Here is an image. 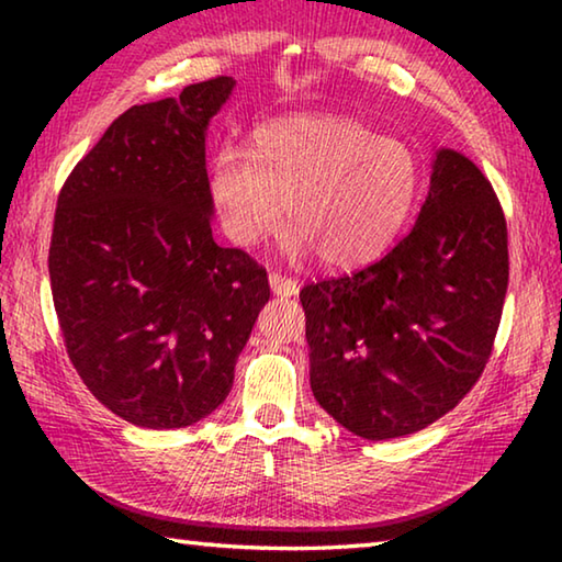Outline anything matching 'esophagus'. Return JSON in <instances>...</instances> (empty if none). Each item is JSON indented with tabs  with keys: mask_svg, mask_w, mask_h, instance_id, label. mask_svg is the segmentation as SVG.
<instances>
[{
	"mask_svg": "<svg viewBox=\"0 0 562 562\" xmlns=\"http://www.w3.org/2000/svg\"><path fill=\"white\" fill-rule=\"evenodd\" d=\"M270 290L278 294V297H294V294L300 292V284H297V280L284 278V274L270 272Z\"/></svg>",
	"mask_w": 562,
	"mask_h": 562,
	"instance_id": "obj_1",
	"label": "esophagus"
}]
</instances>
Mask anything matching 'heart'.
I'll list each match as a JSON object with an SVG mask.
<instances>
[{"label": "heart", "instance_id": "heart-1", "mask_svg": "<svg viewBox=\"0 0 562 562\" xmlns=\"http://www.w3.org/2000/svg\"><path fill=\"white\" fill-rule=\"evenodd\" d=\"M422 183L412 148L339 116L265 123L252 154L225 146L207 170V193L235 245H260L288 205L284 252H319L335 270L382 258L412 217Z\"/></svg>", "mask_w": 562, "mask_h": 562}]
</instances>
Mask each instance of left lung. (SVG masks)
<instances>
[{
	"mask_svg": "<svg viewBox=\"0 0 562 562\" xmlns=\"http://www.w3.org/2000/svg\"><path fill=\"white\" fill-rule=\"evenodd\" d=\"M506 290L498 198L473 160L439 148L412 233L369 268L300 292L312 394L361 439L426 429L479 382Z\"/></svg>",
	"mask_w": 562,
	"mask_h": 562,
	"instance_id": "1",
	"label": "left lung"
}]
</instances>
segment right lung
<instances>
[{
	"mask_svg": "<svg viewBox=\"0 0 562 562\" xmlns=\"http://www.w3.org/2000/svg\"><path fill=\"white\" fill-rule=\"evenodd\" d=\"M233 76L131 106L59 193L49 278L89 392L144 429H183L231 394L268 272L213 240L205 136Z\"/></svg>",
	"mask_w": 562,
	"mask_h": 562,
	"instance_id": "right-lung-1",
	"label": "right lung"
}]
</instances>
